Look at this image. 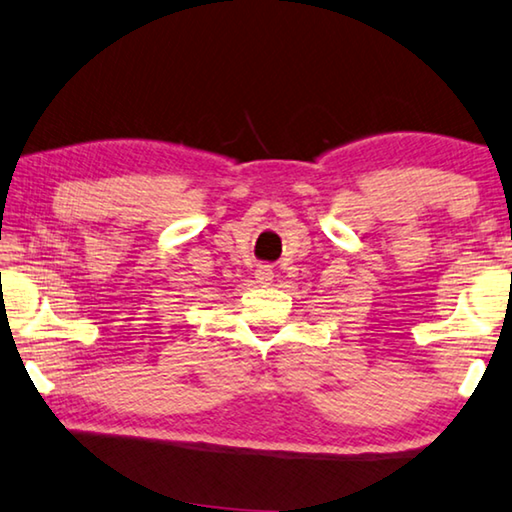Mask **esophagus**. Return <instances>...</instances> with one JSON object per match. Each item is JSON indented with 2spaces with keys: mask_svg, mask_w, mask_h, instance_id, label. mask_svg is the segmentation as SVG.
<instances>
[{
  "mask_svg": "<svg viewBox=\"0 0 512 512\" xmlns=\"http://www.w3.org/2000/svg\"><path fill=\"white\" fill-rule=\"evenodd\" d=\"M273 280V269L269 264H257L255 269V282L257 285H269V282Z\"/></svg>",
  "mask_w": 512,
  "mask_h": 512,
  "instance_id": "34e87169",
  "label": "esophagus"
}]
</instances>
